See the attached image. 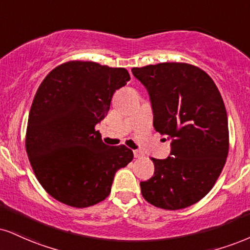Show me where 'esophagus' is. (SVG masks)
Returning a JSON list of instances; mask_svg holds the SVG:
<instances>
[{
	"instance_id": "obj_1",
	"label": "esophagus",
	"mask_w": 250,
	"mask_h": 250,
	"mask_svg": "<svg viewBox=\"0 0 250 250\" xmlns=\"http://www.w3.org/2000/svg\"><path fill=\"white\" fill-rule=\"evenodd\" d=\"M134 156L135 158H141L143 157V154L141 151H138V150H134Z\"/></svg>"
}]
</instances>
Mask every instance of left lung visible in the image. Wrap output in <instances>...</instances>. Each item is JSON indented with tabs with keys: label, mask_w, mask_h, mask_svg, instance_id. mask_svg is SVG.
I'll list each match as a JSON object with an SVG mask.
<instances>
[{
	"label": "left lung",
	"mask_w": 250,
	"mask_h": 250,
	"mask_svg": "<svg viewBox=\"0 0 250 250\" xmlns=\"http://www.w3.org/2000/svg\"><path fill=\"white\" fill-rule=\"evenodd\" d=\"M149 93L156 131L171 140L170 156L151 158L155 173L141 182L148 203L180 209L203 199L224 169L229 148L220 92L197 66L161 62L131 68Z\"/></svg>",
	"instance_id": "8db88e82"
}]
</instances>
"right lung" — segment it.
<instances>
[{"label": "right lung", "mask_w": 250, "mask_h": 250, "mask_svg": "<svg viewBox=\"0 0 250 250\" xmlns=\"http://www.w3.org/2000/svg\"><path fill=\"white\" fill-rule=\"evenodd\" d=\"M129 80L125 68L74 60L57 66L38 87L25 148L38 182L56 200L77 208L100 203L116 171L133 161L130 149L107 146L95 130Z\"/></svg>", "instance_id": "obj_1"}]
</instances>
